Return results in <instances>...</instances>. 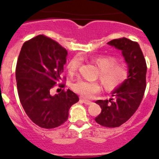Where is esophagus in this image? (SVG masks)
I'll use <instances>...</instances> for the list:
<instances>
[{
	"label": "esophagus",
	"instance_id": "1",
	"mask_svg": "<svg viewBox=\"0 0 159 159\" xmlns=\"http://www.w3.org/2000/svg\"><path fill=\"white\" fill-rule=\"evenodd\" d=\"M80 101H81V102H84V104H86V105H90V104H92L91 101L86 100V99H84L82 98H80Z\"/></svg>",
	"mask_w": 159,
	"mask_h": 159
}]
</instances>
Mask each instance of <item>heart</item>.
<instances>
[{"label": "heart", "instance_id": "b5f03b06", "mask_svg": "<svg viewBox=\"0 0 159 159\" xmlns=\"http://www.w3.org/2000/svg\"><path fill=\"white\" fill-rule=\"evenodd\" d=\"M99 69V79L106 91H113L121 86L130 75L129 67L126 64L118 63V59L114 56H99L91 59ZM81 60L79 57H73L69 61L67 66V71L69 75H74L77 73ZM72 90L84 99H90L94 94L99 93L100 87L97 83L79 80L71 86Z\"/></svg>", "mask_w": 159, "mask_h": 159}]
</instances>
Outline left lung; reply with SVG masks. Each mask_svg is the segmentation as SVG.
Masks as SVG:
<instances>
[{"mask_svg":"<svg viewBox=\"0 0 159 159\" xmlns=\"http://www.w3.org/2000/svg\"><path fill=\"white\" fill-rule=\"evenodd\" d=\"M108 44L121 50L130 70L128 79L112 92L108 100L96 101L102 111L96 122L106 128H117L125 123L137 110L146 90V60L139 43L126 38L113 39Z\"/></svg>","mask_w":159,"mask_h":159,"instance_id":"left-lung-1","label":"left lung"}]
</instances>
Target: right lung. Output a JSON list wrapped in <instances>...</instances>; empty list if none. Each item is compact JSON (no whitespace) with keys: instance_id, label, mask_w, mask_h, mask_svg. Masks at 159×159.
I'll list each match as a JSON object with an SVG mask.
<instances>
[{"instance_id":"right-lung-1","label":"right lung","mask_w":159,"mask_h":159,"mask_svg":"<svg viewBox=\"0 0 159 159\" xmlns=\"http://www.w3.org/2000/svg\"><path fill=\"white\" fill-rule=\"evenodd\" d=\"M68 52L43 34L25 41L16 68V79L21 104L29 118L38 126L51 129L67 121L69 110L79 98L71 90H62L51 96L50 90L62 78ZM64 88L65 84H60Z\"/></svg>"}]
</instances>
